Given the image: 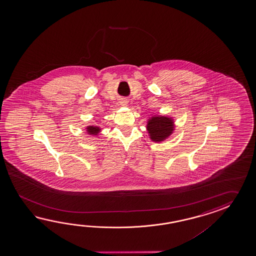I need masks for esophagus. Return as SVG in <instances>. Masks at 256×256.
<instances>
[{
  "label": "esophagus",
  "instance_id": "esophagus-1",
  "mask_svg": "<svg viewBox=\"0 0 256 256\" xmlns=\"http://www.w3.org/2000/svg\"><path fill=\"white\" fill-rule=\"evenodd\" d=\"M127 104H128V102H127L126 100H120V105H122V106H126Z\"/></svg>",
  "mask_w": 256,
  "mask_h": 256
}]
</instances>
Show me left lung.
Listing matches in <instances>:
<instances>
[{"instance_id":"left-lung-1","label":"left lung","mask_w":256,"mask_h":256,"mask_svg":"<svg viewBox=\"0 0 256 256\" xmlns=\"http://www.w3.org/2000/svg\"><path fill=\"white\" fill-rule=\"evenodd\" d=\"M147 130L152 141L162 142L166 140L174 130V122L166 116H156L148 120Z\"/></svg>"}]
</instances>
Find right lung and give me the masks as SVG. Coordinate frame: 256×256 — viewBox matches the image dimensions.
Here are the masks:
<instances>
[{
  "label": "right lung",
  "instance_id": "add662e5",
  "mask_svg": "<svg viewBox=\"0 0 256 256\" xmlns=\"http://www.w3.org/2000/svg\"><path fill=\"white\" fill-rule=\"evenodd\" d=\"M100 129L97 127V126H88L87 127V132L90 134L96 136V134H98V132H100Z\"/></svg>",
  "mask_w": 256,
  "mask_h": 256
}]
</instances>
